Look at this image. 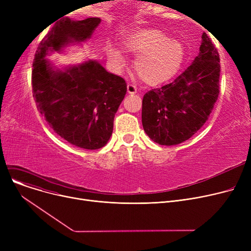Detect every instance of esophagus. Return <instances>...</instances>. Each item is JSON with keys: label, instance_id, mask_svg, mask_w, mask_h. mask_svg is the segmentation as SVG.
<instances>
[{"label": "esophagus", "instance_id": "obj_1", "mask_svg": "<svg viewBox=\"0 0 251 251\" xmlns=\"http://www.w3.org/2000/svg\"><path fill=\"white\" fill-rule=\"evenodd\" d=\"M127 92H128V94H136L137 87L133 84H128L127 85Z\"/></svg>", "mask_w": 251, "mask_h": 251}]
</instances>
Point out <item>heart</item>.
<instances>
[{
  "label": "heart",
  "mask_w": 251,
  "mask_h": 251,
  "mask_svg": "<svg viewBox=\"0 0 251 251\" xmlns=\"http://www.w3.org/2000/svg\"><path fill=\"white\" fill-rule=\"evenodd\" d=\"M126 49L138 56L135 71L141 81L149 85L167 82L181 69L185 60V48L181 42L159 29L140 28L129 33L125 41ZM108 54L114 61H123L122 52L110 45Z\"/></svg>",
  "instance_id": "heart-1"
}]
</instances>
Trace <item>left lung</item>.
<instances>
[{
	"instance_id": "1",
	"label": "left lung",
	"mask_w": 251,
	"mask_h": 251,
	"mask_svg": "<svg viewBox=\"0 0 251 251\" xmlns=\"http://www.w3.org/2000/svg\"><path fill=\"white\" fill-rule=\"evenodd\" d=\"M200 52L173 82L153 88L142 100V126L154 142L175 146L189 139L212 113L220 92L219 52L203 32Z\"/></svg>"
}]
</instances>
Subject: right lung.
Listing matches in <instances>:
<instances>
[{"label": "right lung", "instance_id": "right-lung-1", "mask_svg": "<svg viewBox=\"0 0 251 251\" xmlns=\"http://www.w3.org/2000/svg\"><path fill=\"white\" fill-rule=\"evenodd\" d=\"M100 23L97 17L57 21L38 45L31 76L39 113L58 135L85 150H99L108 143L127 84L97 61L88 60L63 71L52 67L46 57L70 44L85 42Z\"/></svg>", "mask_w": 251, "mask_h": 251}]
</instances>
